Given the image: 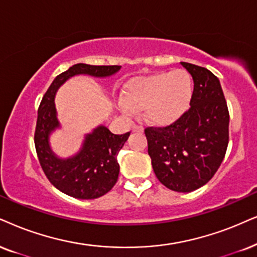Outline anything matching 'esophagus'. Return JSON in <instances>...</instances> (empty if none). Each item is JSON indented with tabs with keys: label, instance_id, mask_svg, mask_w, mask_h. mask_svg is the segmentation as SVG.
<instances>
[{
	"label": "esophagus",
	"instance_id": "34e87169",
	"mask_svg": "<svg viewBox=\"0 0 257 257\" xmlns=\"http://www.w3.org/2000/svg\"><path fill=\"white\" fill-rule=\"evenodd\" d=\"M133 131H134V132H144V126H142V125H134V126H133Z\"/></svg>",
	"mask_w": 257,
	"mask_h": 257
}]
</instances>
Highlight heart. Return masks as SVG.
<instances>
[{"mask_svg": "<svg viewBox=\"0 0 257 257\" xmlns=\"http://www.w3.org/2000/svg\"><path fill=\"white\" fill-rule=\"evenodd\" d=\"M193 80L185 70L161 72L133 80L125 95L117 99L123 115L136 117L145 109L146 117L159 125L177 122L190 108Z\"/></svg>", "mask_w": 257, "mask_h": 257, "instance_id": "b5f03b06", "label": "heart"}]
</instances>
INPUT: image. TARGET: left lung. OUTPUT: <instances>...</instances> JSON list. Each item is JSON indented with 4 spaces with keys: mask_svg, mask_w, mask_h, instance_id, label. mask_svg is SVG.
<instances>
[{
    "mask_svg": "<svg viewBox=\"0 0 257 257\" xmlns=\"http://www.w3.org/2000/svg\"><path fill=\"white\" fill-rule=\"evenodd\" d=\"M192 76L191 108L165 128H147L148 154L159 181L175 192L204 186L229 144V111L219 79L205 67L180 63Z\"/></svg>",
    "mask_w": 257,
    "mask_h": 257,
    "instance_id": "left-lung-1",
    "label": "left lung"
}]
</instances>
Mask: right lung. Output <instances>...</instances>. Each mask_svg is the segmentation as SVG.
<instances>
[{
  "instance_id": "1",
  "label": "right lung",
  "mask_w": 257,
  "mask_h": 257,
  "mask_svg": "<svg viewBox=\"0 0 257 257\" xmlns=\"http://www.w3.org/2000/svg\"><path fill=\"white\" fill-rule=\"evenodd\" d=\"M121 66H95L76 64L60 73L42 97L38 110L34 144L37 154L48 180L61 192L77 199H96L104 196L116 184L119 173L118 152L128 140L131 132L115 135L100 124L84 136L82 147L69 158L58 157L51 147L52 133L60 128L56 108L57 91L70 78L79 74L96 78L111 77Z\"/></svg>"
}]
</instances>
